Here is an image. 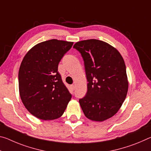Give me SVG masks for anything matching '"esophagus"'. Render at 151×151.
Instances as JSON below:
<instances>
[{
  "label": "esophagus",
  "mask_w": 151,
  "mask_h": 151,
  "mask_svg": "<svg viewBox=\"0 0 151 151\" xmlns=\"http://www.w3.org/2000/svg\"><path fill=\"white\" fill-rule=\"evenodd\" d=\"M70 88H71L72 91H73L74 89H75V85H70Z\"/></svg>",
  "instance_id": "1"
}]
</instances>
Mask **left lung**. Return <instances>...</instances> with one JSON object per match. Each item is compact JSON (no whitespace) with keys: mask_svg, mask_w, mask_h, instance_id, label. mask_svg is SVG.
Returning a JSON list of instances; mask_svg holds the SVG:
<instances>
[{"mask_svg":"<svg viewBox=\"0 0 151 151\" xmlns=\"http://www.w3.org/2000/svg\"><path fill=\"white\" fill-rule=\"evenodd\" d=\"M74 48L85 64L87 92L79 99L85 116L103 122L114 116L125 100L128 81L124 60L118 50L101 40L78 42Z\"/></svg>","mask_w":151,"mask_h":151,"instance_id":"left-lung-1","label":"left lung"}]
</instances>
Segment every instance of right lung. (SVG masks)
Masks as SVG:
<instances>
[{
    "instance_id": "add662e5",
    "label": "right lung",
    "mask_w": 151,
    "mask_h": 151,
    "mask_svg": "<svg viewBox=\"0 0 151 151\" xmlns=\"http://www.w3.org/2000/svg\"><path fill=\"white\" fill-rule=\"evenodd\" d=\"M73 42L47 40L27 52L19 70V90L24 106L44 120L60 118L72 95L63 82L58 66Z\"/></svg>"
}]
</instances>
